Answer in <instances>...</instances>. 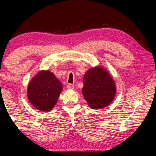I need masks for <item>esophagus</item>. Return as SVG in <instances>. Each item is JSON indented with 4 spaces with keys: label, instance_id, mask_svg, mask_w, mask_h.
Masks as SVG:
<instances>
[{
    "label": "esophagus",
    "instance_id": "obj_1",
    "mask_svg": "<svg viewBox=\"0 0 156 156\" xmlns=\"http://www.w3.org/2000/svg\"><path fill=\"white\" fill-rule=\"evenodd\" d=\"M67 88L68 89L73 90V89H74V85H73V84H68V85H67Z\"/></svg>",
    "mask_w": 156,
    "mask_h": 156
}]
</instances>
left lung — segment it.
Masks as SVG:
<instances>
[{
  "label": "left lung",
  "mask_w": 156,
  "mask_h": 156,
  "mask_svg": "<svg viewBox=\"0 0 156 156\" xmlns=\"http://www.w3.org/2000/svg\"><path fill=\"white\" fill-rule=\"evenodd\" d=\"M83 84V96L92 108L105 107L114 99L115 83L109 74L100 67L88 69L84 76Z\"/></svg>",
  "instance_id": "1"
}]
</instances>
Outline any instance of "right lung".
I'll return each instance as SVG.
<instances>
[{
  "label": "right lung",
  "mask_w": 156,
  "mask_h": 156,
  "mask_svg": "<svg viewBox=\"0 0 156 156\" xmlns=\"http://www.w3.org/2000/svg\"><path fill=\"white\" fill-rule=\"evenodd\" d=\"M62 85L49 71H41L32 79L28 87V98L36 108L49 111L56 104Z\"/></svg>",
  "instance_id": "add662e5"
}]
</instances>
